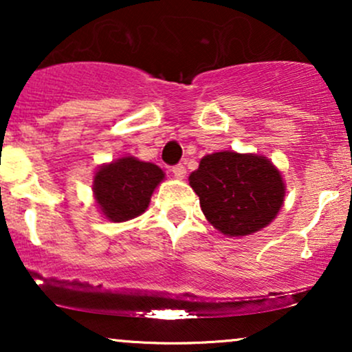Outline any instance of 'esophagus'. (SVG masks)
Returning <instances> with one entry per match:
<instances>
[{"mask_svg":"<svg viewBox=\"0 0 352 352\" xmlns=\"http://www.w3.org/2000/svg\"><path fill=\"white\" fill-rule=\"evenodd\" d=\"M172 173L175 175V179H185V175H187V168H185V165H175V167H172Z\"/></svg>","mask_w":352,"mask_h":352,"instance_id":"34e87169","label":"esophagus"}]
</instances>
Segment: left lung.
<instances>
[{
	"label": "left lung",
	"mask_w": 352,
	"mask_h": 352,
	"mask_svg": "<svg viewBox=\"0 0 352 352\" xmlns=\"http://www.w3.org/2000/svg\"><path fill=\"white\" fill-rule=\"evenodd\" d=\"M188 182L205 218L227 236L253 235L268 227L286 193L280 168L258 153H208Z\"/></svg>",
	"instance_id": "left-lung-1"
}]
</instances>
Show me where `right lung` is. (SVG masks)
I'll list each match as a JSON object with an SVG mask.
<instances>
[{
  "label": "right lung",
  "mask_w": 352,
  "mask_h": 352,
  "mask_svg": "<svg viewBox=\"0 0 352 352\" xmlns=\"http://www.w3.org/2000/svg\"><path fill=\"white\" fill-rule=\"evenodd\" d=\"M164 179L165 172L159 165L125 155L102 164L96 170L92 193L102 217L122 223L142 215L151 204L153 190Z\"/></svg>",
  "instance_id": "obj_1"
}]
</instances>
